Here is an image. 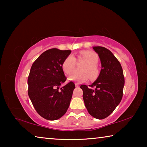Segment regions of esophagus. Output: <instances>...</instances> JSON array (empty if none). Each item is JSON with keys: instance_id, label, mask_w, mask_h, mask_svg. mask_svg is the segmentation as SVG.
Returning <instances> with one entry per match:
<instances>
[{"instance_id": "esophagus-1", "label": "esophagus", "mask_w": 147, "mask_h": 147, "mask_svg": "<svg viewBox=\"0 0 147 147\" xmlns=\"http://www.w3.org/2000/svg\"><path fill=\"white\" fill-rule=\"evenodd\" d=\"M75 87H76V88H78V87H79V84L75 83Z\"/></svg>"}]
</instances>
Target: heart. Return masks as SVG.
<instances>
[{
  "label": "heart",
  "mask_w": 147,
  "mask_h": 147,
  "mask_svg": "<svg viewBox=\"0 0 147 147\" xmlns=\"http://www.w3.org/2000/svg\"><path fill=\"white\" fill-rule=\"evenodd\" d=\"M78 59H85L86 61L81 65L80 69L74 71L69 77L70 80L85 81L89 77L94 80L98 75L97 65L98 56L92 51H83L80 53ZM76 66V59L73 56L69 55L64 59L62 63V69L66 74H70Z\"/></svg>",
  "instance_id": "1"
}]
</instances>
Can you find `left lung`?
Wrapping results in <instances>:
<instances>
[{"mask_svg": "<svg viewBox=\"0 0 147 147\" xmlns=\"http://www.w3.org/2000/svg\"><path fill=\"white\" fill-rule=\"evenodd\" d=\"M101 62L99 76L89 87L82 85L84 104L93 117L103 119L116 108L123 97L124 78L121 65L113 53L102 47H93Z\"/></svg>", "mask_w": 147, "mask_h": 147, "instance_id": "8db88e82", "label": "left lung"}]
</instances>
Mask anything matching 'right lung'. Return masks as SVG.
Instances as JSON below:
<instances>
[{"label":"right lung","instance_id":"right-lung-1","mask_svg":"<svg viewBox=\"0 0 147 147\" xmlns=\"http://www.w3.org/2000/svg\"><path fill=\"white\" fill-rule=\"evenodd\" d=\"M71 51L47 50L32 64L28 78V93L37 112L50 121L57 120L67 112L75 86L66 80L62 63Z\"/></svg>","mask_w":147,"mask_h":147}]
</instances>
